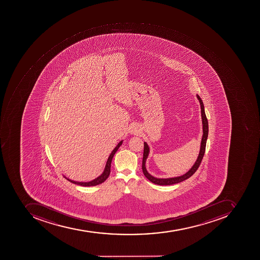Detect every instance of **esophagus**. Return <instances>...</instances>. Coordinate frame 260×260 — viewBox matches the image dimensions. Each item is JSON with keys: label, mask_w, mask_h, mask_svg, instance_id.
Wrapping results in <instances>:
<instances>
[{"label": "esophagus", "mask_w": 260, "mask_h": 260, "mask_svg": "<svg viewBox=\"0 0 260 260\" xmlns=\"http://www.w3.org/2000/svg\"><path fill=\"white\" fill-rule=\"evenodd\" d=\"M131 134H133V135H138V128H137L136 126H132L131 129Z\"/></svg>", "instance_id": "34e87169"}]
</instances>
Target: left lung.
Listing matches in <instances>:
<instances>
[{"instance_id": "8db88e82", "label": "left lung", "mask_w": 260, "mask_h": 260, "mask_svg": "<svg viewBox=\"0 0 260 260\" xmlns=\"http://www.w3.org/2000/svg\"><path fill=\"white\" fill-rule=\"evenodd\" d=\"M198 100L200 103L201 106V114H202V121H203V138H202V142H201L200 151H199V154L198 156L197 159H196V163L193 164V166L191 167V169L183 174V176H176V177L172 178H156L154 176H152L151 174H149L146 169V159L149 156V145L146 142H144V153H143V159H142V171H143L144 175L145 177L149 179L150 182L152 183L157 185H172L176 184V183H180L183 181L186 180V179H189L190 176H193V173L197 171L199 169V165H200L202 159H203V156L205 154V150H206V141H207L208 138V132H209V125H208V120L206 118V113H205L204 104H203L202 99L200 98L199 95H196Z\"/></svg>"}]
</instances>
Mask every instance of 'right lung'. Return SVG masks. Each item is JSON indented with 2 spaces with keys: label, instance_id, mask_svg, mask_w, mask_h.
Wrapping results in <instances>:
<instances>
[{
  "label": "right lung",
  "instance_id": "add662e5",
  "mask_svg": "<svg viewBox=\"0 0 260 260\" xmlns=\"http://www.w3.org/2000/svg\"><path fill=\"white\" fill-rule=\"evenodd\" d=\"M123 140H122L121 142H118V145H116L115 149L112 150L111 154H110L109 157H108L107 163H106L105 168H104V172H102L101 176H99L98 177L95 179H92V180L88 181V182H79V181H74L73 179H69V178L66 177L67 180L70 181L71 183H74V184L80 185L82 186H96V185L101 184V183H104L106 179H108L109 176L110 172H111V165L112 159H113L114 155L115 154V152H117L119 147L122 145Z\"/></svg>",
  "mask_w": 260,
  "mask_h": 260
}]
</instances>
